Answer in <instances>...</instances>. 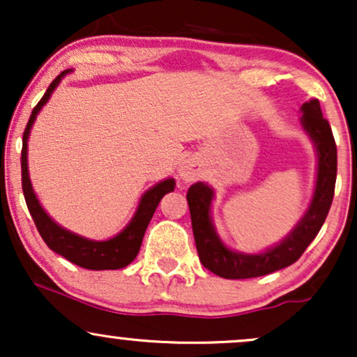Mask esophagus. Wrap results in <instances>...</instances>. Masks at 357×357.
Listing matches in <instances>:
<instances>
[{
  "mask_svg": "<svg viewBox=\"0 0 357 357\" xmlns=\"http://www.w3.org/2000/svg\"><path fill=\"white\" fill-rule=\"evenodd\" d=\"M178 176L184 183H192L199 178V166L192 159H186L178 167Z\"/></svg>",
  "mask_w": 357,
  "mask_h": 357,
  "instance_id": "esophagus-1",
  "label": "esophagus"
}]
</instances>
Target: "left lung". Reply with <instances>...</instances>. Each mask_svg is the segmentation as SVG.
<instances>
[{
    "instance_id": "left-lung-1",
    "label": "left lung",
    "mask_w": 357,
    "mask_h": 357,
    "mask_svg": "<svg viewBox=\"0 0 357 357\" xmlns=\"http://www.w3.org/2000/svg\"><path fill=\"white\" fill-rule=\"evenodd\" d=\"M301 126L312 141L317 154V173L312 198L302 218L278 243L258 253H245L223 243L213 223L211 206L215 190L208 183L191 184L186 199L190 204L192 235L203 267L223 278H253L289 267L301 258L310 241L317 236L334 198L337 174V147L329 122L322 117L317 99L301 107Z\"/></svg>"
}]
</instances>
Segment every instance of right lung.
<instances>
[{
    "label": "right lung",
    "mask_w": 357,
    "mask_h": 357,
    "mask_svg": "<svg viewBox=\"0 0 357 357\" xmlns=\"http://www.w3.org/2000/svg\"><path fill=\"white\" fill-rule=\"evenodd\" d=\"M72 70L61 72L55 80L52 82L50 87H48L42 100L36 104V107L31 112L30 121H28L26 129L23 132V149H22V186H23V195L26 199V206L30 210L31 218H33L36 228H38L40 235L45 243L48 245V248L53 250L55 253H59L63 258H67L72 264L79 265L82 268L89 270H117L124 268L134 258L137 257L139 248H141L142 238H144V233L147 225H149L151 218H153L155 208H158L159 202L162 199V196L166 192L174 191L176 181L173 178H166L158 184H154L153 188H149L144 195L139 199V204L136 208V213L130 218L129 223L117 233L116 236L107 240H90L85 236L77 235L67 228L60 227L56 221L43 210L42 203L36 198V192L31 186L30 173H28V139H30L31 127H33L36 116L40 114V110L43 109V105L50 100L53 90L59 87L67 73Z\"/></svg>",
    "instance_id": "obj_1"
}]
</instances>
